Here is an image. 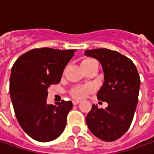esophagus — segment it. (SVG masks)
<instances>
[{"instance_id":"esophagus-1","label":"esophagus","mask_w":154,"mask_h":154,"mask_svg":"<svg viewBox=\"0 0 154 154\" xmlns=\"http://www.w3.org/2000/svg\"><path fill=\"white\" fill-rule=\"evenodd\" d=\"M72 103L74 105H77L78 103H80V101H79V100H73Z\"/></svg>"}]
</instances>
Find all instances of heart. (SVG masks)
<instances>
[{
	"instance_id": "obj_1",
	"label": "heart",
	"mask_w": 154,
	"mask_h": 154,
	"mask_svg": "<svg viewBox=\"0 0 154 154\" xmlns=\"http://www.w3.org/2000/svg\"><path fill=\"white\" fill-rule=\"evenodd\" d=\"M96 62L94 59L91 58H86L82 61V68L88 66V65ZM93 92V88L89 85H81L74 87L73 88H72V90L70 92L71 95L72 96L73 98L77 99H84L85 97H87V95L89 93Z\"/></svg>"
}]
</instances>
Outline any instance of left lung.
Returning <instances> with one entry per match:
<instances>
[{
	"label": "left lung",
	"instance_id": "8db88e82",
	"mask_svg": "<svg viewBox=\"0 0 154 154\" xmlns=\"http://www.w3.org/2000/svg\"><path fill=\"white\" fill-rule=\"evenodd\" d=\"M85 55L99 60L103 67L104 82L97 94L108 107L93 104L86 117L91 132L106 142L120 138L129 129L138 101L140 77L134 63L125 55L108 49L85 51Z\"/></svg>",
	"mask_w": 154,
	"mask_h": 154
}]
</instances>
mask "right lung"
Returning <instances> with one entry per match:
<instances>
[{
    "mask_svg": "<svg viewBox=\"0 0 154 154\" xmlns=\"http://www.w3.org/2000/svg\"><path fill=\"white\" fill-rule=\"evenodd\" d=\"M74 50L33 49L13 64L10 77V96L21 127L38 142L59 137L72 108L71 101L48 104V88L59 83Z\"/></svg>",
    "mask_w": 154,
    "mask_h": 154,
    "instance_id": "right-lung-1",
    "label": "right lung"
}]
</instances>
